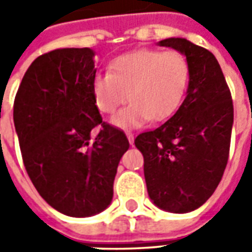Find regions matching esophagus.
<instances>
[{
    "instance_id": "esophagus-1",
    "label": "esophagus",
    "mask_w": 252,
    "mask_h": 252,
    "mask_svg": "<svg viewBox=\"0 0 252 252\" xmlns=\"http://www.w3.org/2000/svg\"><path fill=\"white\" fill-rule=\"evenodd\" d=\"M126 137H128V142H129V144H133V139H135V136H133V133L132 132H126Z\"/></svg>"
}]
</instances>
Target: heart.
Instances as JSON below:
<instances>
[{
  "mask_svg": "<svg viewBox=\"0 0 252 252\" xmlns=\"http://www.w3.org/2000/svg\"><path fill=\"white\" fill-rule=\"evenodd\" d=\"M189 81V62L181 52L136 50L116 58L110 63V72L97 74L92 88L95 105L106 115L115 113L131 99L112 119V124L132 129L150 119L163 121L174 115Z\"/></svg>",
  "mask_w": 252,
  "mask_h": 252,
  "instance_id": "heart-1",
  "label": "heart"
}]
</instances>
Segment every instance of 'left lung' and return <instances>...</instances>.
<instances>
[{
  "mask_svg": "<svg viewBox=\"0 0 252 252\" xmlns=\"http://www.w3.org/2000/svg\"><path fill=\"white\" fill-rule=\"evenodd\" d=\"M181 52L190 66L186 97L174 116L135 146L144 157L150 198L171 213L204 205L221 181L229 154L233 105L215 55L182 37L158 41Z\"/></svg>",
  "mask_w": 252,
  "mask_h": 252,
  "instance_id": "1",
  "label": "left lung"
}]
</instances>
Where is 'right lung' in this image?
I'll use <instances>...</instances> for the list:
<instances>
[{"instance_id": "1", "label": "right lung", "mask_w": 252, "mask_h": 252, "mask_svg": "<svg viewBox=\"0 0 252 252\" xmlns=\"http://www.w3.org/2000/svg\"><path fill=\"white\" fill-rule=\"evenodd\" d=\"M94 55L85 47L36 58L14 98L27 173L47 204L70 217L94 216L110 205L117 166L129 148L124 132L102 123L95 105Z\"/></svg>"}]
</instances>
